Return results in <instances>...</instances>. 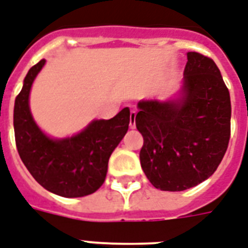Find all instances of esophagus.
<instances>
[{
    "mask_svg": "<svg viewBox=\"0 0 248 248\" xmlns=\"http://www.w3.org/2000/svg\"><path fill=\"white\" fill-rule=\"evenodd\" d=\"M135 117H137V111L131 110V113H130V128L137 127V124H135Z\"/></svg>",
    "mask_w": 248,
    "mask_h": 248,
    "instance_id": "obj_1",
    "label": "esophagus"
}]
</instances>
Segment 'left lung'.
I'll return each instance as SVG.
<instances>
[{
	"instance_id": "1",
	"label": "left lung",
	"mask_w": 248,
	"mask_h": 248,
	"mask_svg": "<svg viewBox=\"0 0 248 248\" xmlns=\"http://www.w3.org/2000/svg\"><path fill=\"white\" fill-rule=\"evenodd\" d=\"M138 109L141 169L156 188L183 191L216 171L229 144L232 105L211 58L187 53L177 92L166 100H140Z\"/></svg>"
}]
</instances>
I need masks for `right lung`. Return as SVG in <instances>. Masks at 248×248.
Returning a JSON list of instances; mask_svg holds the SVG:
<instances>
[{"label":"right lung","mask_w":248,"mask_h":248,"mask_svg":"<svg viewBox=\"0 0 248 248\" xmlns=\"http://www.w3.org/2000/svg\"><path fill=\"white\" fill-rule=\"evenodd\" d=\"M45 60L32 66L15 99L14 132L19 156L33 178L52 194L82 198L93 194L105 181L111 152L126 135L130 109L110 120H93L78 134L52 138L32 117L30 93Z\"/></svg>","instance_id":"1"}]
</instances>
